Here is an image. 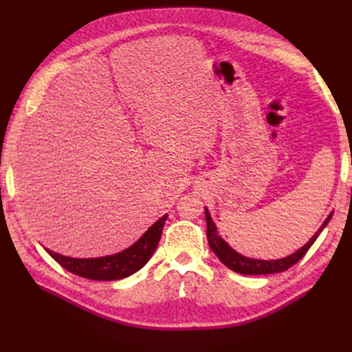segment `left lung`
<instances>
[{
  "mask_svg": "<svg viewBox=\"0 0 352 352\" xmlns=\"http://www.w3.org/2000/svg\"><path fill=\"white\" fill-rule=\"evenodd\" d=\"M333 212H330L329 217L324 220V223L322 225V228L318 229L314 236L308 241L301 250H298L295 254L289 255V257L282 258V260H254V258H247L243 257V255H239L238 252L233 251L229 245L223 241L219 235H217V229L216 225L212 223L211 217H210V212L206 210V220H207V239H208V245L211 251L214 252L219 260L229 267L230 270L241 273V274H273V273H280L285 272L289 267H292L294 264H296L300 261L304 255L307 254V251L311 248V245L314 243V241L320 235L322 230L324 229V226L329 223V220L332 219Z\"/></svg>",
  "mask_w": 352,
  "mask_h": 352,
  "instance_id": "left-lung-1",
  "label": "left lung"
}]
</instances>
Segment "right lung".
Wrapping results in <instances>:
<instances>
[{
  "label": "right lung",
  "mask_w": 352,
  "mask_h": 352,
  "mask_svg": "<svg viewBox=\"0 0 352 352\" xmlns=\"http://www.w3.org/2000/svg\"><path fill=\"white\" fill-rule=\"evenodd\" d=\"M167 220V214H164L158 221L148 229L142 238L133 243L131 248L123 252L109 255V257L100 258H72L52 252L47 250V252L54 258L61 267H65L73 274H78L80 278L91 280H119L127 278L140 269H142L146 261L151 258L153 252L155 251L160 238H162L164 223Z\"/></svg>",
  "instance_id": "add662e5"
}]
</instances>
